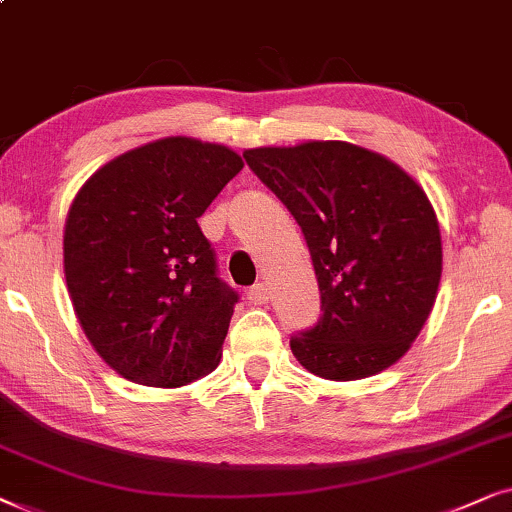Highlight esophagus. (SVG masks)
Masks as SVG:
<instances>
[{"label":"esophagus","mask_w":512,"mask_h":512,"mask_svg":"<svg viewBox=\"0 0 512 512\" xmlns=\"http://www.w3.org/2000/svg\"><path fill=\"white\" fill-rule=\"evenodd\" d=\"M248 299H250L252 304H257V306L267 304L269 299H271L269 285H267V283H257V285H252V288L248 290Z\"/></svg>","instance_id":"obj_1"}]
</instances>
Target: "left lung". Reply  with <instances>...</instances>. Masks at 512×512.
<instances>
[{"label": "left lung", "mask_w": 512, "mask_h": 512, "mask_svg": "<svg viewBox=\"0 0 512 512\" xmlns=\"http://www.w3.org/2000/svg\"><path fill=\"white\" fill-rule=\"evenodd\" d=\"M243 156L302 227L316 269L323 316L290 339L299 365L353 381L398 363L442 276L440 224L424 189L398 163L342 140Z\"/></svg>", "instance_id": "8db88e82"}]
</instances>
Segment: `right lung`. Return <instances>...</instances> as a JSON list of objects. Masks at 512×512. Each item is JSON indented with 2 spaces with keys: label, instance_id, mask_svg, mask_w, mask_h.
I'll use <instances>...</instances> for the list:
<instances>
[{
  "label": "right lung",
  "instance_id": "1",
  "mask_svg": "<svg viewBox=\"0 0 512 512\" xmlns=\"http://www.w3.org/2000/svg\"><path fill=\"white\" fill-rule=\"evenodd\" d=\"M241 168L234 149L173 135L105 163L74 196L67 292L98 356L133 384L177 388L220 363L238 295L199 217Z\"/></svg>",
  "mask_w": 512,
  "mask_h": 512
}]
</instances>
